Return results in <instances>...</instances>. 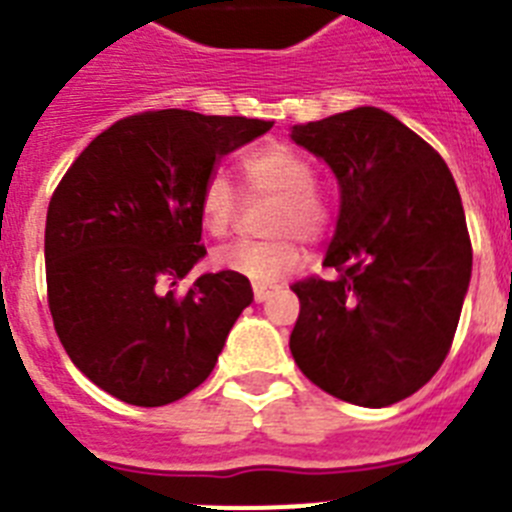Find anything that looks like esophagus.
Masks as SVG:
<instances>
[{
	"label": "esophagus",
	"mask_w": 512,
	"mask_h": 512,
	"mask_svg": "<svg viewBox=\"0 0 512 512\" xmlns=\"http://www.w3.org/2000/svg\"><path fill=\"white\" fill-rule=\"evenodd\" d=\"M269 295H271V287L253 282V297H256V302H264Z\"/></svg>",
	"instance_id": "1"
}]
</instances>
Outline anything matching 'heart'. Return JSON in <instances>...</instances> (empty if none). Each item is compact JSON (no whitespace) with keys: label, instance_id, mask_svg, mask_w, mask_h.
<instances>
[{"label":"heart","instance_id":"b5f03b06","mask_svg":"<svg viewBox=\"0 0 512 512\" xmlns=\"http://www.w3.org/2000/svg\"><path fill=\"white\" fill-rule=\"evenodd\" d=\"M238 176L248 197H269V241H238L215 251V266L256 284L277 282L302 264L300 238L318 243L330 228V202L315 187L310 158L284 143L253 146L238 156ZM238 215V197L223 174H212L200 192V220L207 233L225 235Z\"/></svg>","mask_w":512,"mask_h":512}]
</instances>
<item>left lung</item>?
I'll return each instance as SVG.
<instances>
[{"label": "left lung", "instance_id": "obj_1", "mask_svg": "<svg viewBox=\"0 0 512 512\" xmlns=\"http://www.w3.org/2000/svg\"><path fill=\"white\" fill-rule=\"evenodd\" d=\"M341 189L323 266L292 284L300 318L289 351L320 390L387 408L441 369L472 277V241L449 166L379 107L292 128Z\"/></svg>", "mask_w": 512, "mask_h": 512}]
</instances>
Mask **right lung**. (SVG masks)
<instances>
[{"label": "right lung", "instance_id": "1", "mask_svg": "<svg viewBox=\"0 0 512 512\" xmlns=\"http://www.w3.org/2000/svg\"><path fill=\"white\" fill-rule=\"evenodd\" d=\"M251 117L153 110L122 117L79 153L45 217L53 325L84 377L140 408L200 387L251 305L241 274L176 284L205 256L202 184L217 161L271 130Z\"/></svg>", "mask_w": 512, "mask_h": 512}]
</instances>
